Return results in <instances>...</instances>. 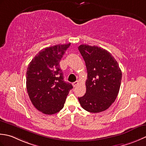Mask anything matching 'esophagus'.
<instances>
[{
	"instance_id": "obj_1",
	"label": "esophagus",
	"mask_w": 146,
	"mask_h": 146,
	"mask_svg": "<svg viewBox=\"0 0 146 146\" xmlns=\"http://www.w3.org/2000/svg\"><path fill=\"white\" fill-rule=\"evenodd\" d=\"M78 84H79V81H77L72 83V85H73L74 87H76V86L78 85Z\"/></svg>"
}]
</instances>
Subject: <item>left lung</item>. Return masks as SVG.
<instances>
[{
	"label": "left lung",
	"instance_id": "left-lung-1",
	"mask_svg": "<svg viewBox=\"0 0 146 146\" xmlns=\"http://www.w3.org/2000/svg\"><path fill=\"white\" fill-rule=\"evenodd\" d=\"M78 49L88 72L86 93L78 98L79 102L89 112L105 111L115 102L120 90V68L113 56L102 47L81 44Z\"/></svg>",
	"mask_w": 146,
	"mask_h": 146
}]
</instances>
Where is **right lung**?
Listing matches in <instances>:
<instances>
[{"label":"right lung","mask_w":146,"mask_h":146,"mask_svg":"<svg viewBox=\"0 0 146 146\" xmlns=\"http://www.w3.org/2000/svg\"><path fill=\"white\" fill-rule=\"evenodd\" d=\"M70 43L46 47L35 55L26 72V89L38 110L53 115L64 108L67 96L73 88L64 81L60 62Z\"/></svg>","instance_id":"add662e5"}]
</instances>
